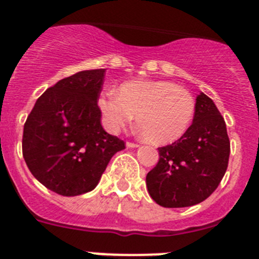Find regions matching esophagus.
<instances>
[{"label":"esophagus","mask_w":259,"mask_h":259,"mask_svg":"<svg viewBox=\"0 0 259 259\" xmlns=\"http://www.w3.org/2000/svg\"><path fill=\"white\" fill-rule=\"evenodd\" d=\"M125 146H127V148H137V146H139V144L131 143V141H127V143H125Z\"/></svg>","instance_id":"esophagus-1"}]
</instances>
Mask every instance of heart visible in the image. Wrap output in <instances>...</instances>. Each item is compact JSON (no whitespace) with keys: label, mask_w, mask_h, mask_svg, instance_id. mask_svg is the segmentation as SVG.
I'll return each mask as SVG.
<instances>
[{"label":"heart","mask_w":259,"mask_h":259,"mask_svg":"<svg viewBox=\"0 0 259 259\" xmlns=\"http://www.w3.org/2000/svg\"><path fill=\"white\" fill-rule=\"evenodd\" d=\"M98 107L106 128L118 132L136 116L144 139L155 145L179 140L196 113V100L188 89L164 80H131L118 93L105 92Z\"/></svg>","instance_id":"obj_1"}]
</instances>
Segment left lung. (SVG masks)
I'll list each match as a JSON object with an SVG mask.
<instances>
[{
	"mask_svg": "<svg viewBox=\"0 0 259 259\" xmlns=\"http://www.w3.org/2000/svg\"><path fill=\"white\" fill-rule=\"evenodd\" d=\"M158 152L159 161L146 175L158 205L187 207L206 200L223 179L231 152L226 122L211 98L200 93L188 131Z\"/></svg>",
	"mask_w": 259,
	"mask_h": 259,
	"instance_id": "8db88e82",
	"label": "left lung"
}]
</instances>
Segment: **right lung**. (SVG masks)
Instances as JSON below:
<instances>
[{
  "instance_id": "1",
  "label": "right lung",
  "mask_w": 259,
  "mask_h": 259,
  "mask_svg": "<svg viewBox=\"0 0 259 259\" xmlns=\"http://www.w3.org/2000/svg\"><path fill=\"white\" fill-rule=\"evenodd\" d=\"M105 68L80 71L59 80L37 98L23 130V157L29 171L61 196L96 188L124 141L101 125L97 101Z\"/></svg>"
}]
</instances>
